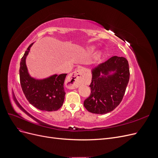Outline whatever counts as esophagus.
<instances>
[{
	"mask_svg": "<svg viewBox=\"0 0 158 158\" xmlns=\"http://www.w3.org/2000/svg\"><path fill=\"white\" fill-rule=\"evenodd\" d=\"M84 71L82 69H78L71 73L66 80V85L69 88L74 89L83 81Z\"/></svg>",
	"mask_w": 158,
	"mask_h": 158,
	"instance_id": "34e87169",
	"label": "esophagus"
}]
</instances>
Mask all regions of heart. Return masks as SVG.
Returning a JSON list of instances; mask_svg holds the SVG:
<instances>
[{"instance_id":"obj_1","label":"heart","mask_w":158,"mask_h":158,"mask_svg":"<svg viewBox=\"0 0 158 158\" xmlns=\"http://www.w3.org/2000/svg\"><path fill=\"white\" fill-rule=\"evenodd\" d=\"M92 50H93V49H92Z\"/></svg>"}]
</instances>
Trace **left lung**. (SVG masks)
I'll return each mask as SVG.
<instances>
[{"instance_id": "8db88e82", "label": "left lung", "mask_w": 158, "mask_h": 158, "mask_svg": "<svg viewBox=\"0 0 158 158\" xmlns=\"http://www.w3.org/2000/svg\"><path fill=\"white\" fill-rule=\"evenodd\" d=\"M114 71L111 75L110 73ZM91 94L84 106L90 113L106 114L121 102L130 77L127 60L114 56L92 70Z\"/></svg>"}]
</instances>
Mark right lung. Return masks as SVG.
I'll return each instance as SVG.
<instances>
[{
  "mask_svg": "<svg viewBox=\"0 0 158 158\" xmlns=\"http://www.w3.org/2000/svg\"><path fill=\"white\" fill-rule=\"evenodd\" d=\"M33 44L27 47L20 62L19 72L22 91L27 101L37 109L46 111H57L64 100V82L67 74H55L44 80L31 78L27 72L26 59Z\"/></svg>",
  "mask_w": 158,
  "mask_h": 158,
  "instance_id": "obj_1",
  "label": "right lung"
}]
</instances>
